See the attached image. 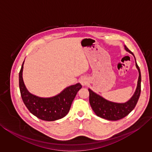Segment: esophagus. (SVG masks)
Wrapping results in <instances>:
<instances>
[{
    "label": "esophagus",
    "instance_id": "1",
    "mask_svg": "<svg viewBox=\"0 0 152 152\" xmlns=\"http://www.w3.org/2000/svg\"><path fill=\"white\" fill-rule=\"evenodd\" d=\"M80 82H81V84H82V86H84V85H86V84L87 81L86 80H84V79H82L81 80H80Z\"/></svg>",
    "mask_w": 152,
    "mask_h": 152
}]
</instances>
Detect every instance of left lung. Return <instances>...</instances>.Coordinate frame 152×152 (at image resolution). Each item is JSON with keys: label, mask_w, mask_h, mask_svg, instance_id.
Listing matches in <instances>:
<instances>
[{"label": "left lung", "mask_w": 152, "mask_h": 152, "mask_svg": "<svg viewBox=\"0 0 152 152\" xmlns=\"http://www.w3.org/2000/svg\"><path fill=\"white\" fill-rule=\"evenodd\" d=\"M125 49L133 55V53L126 46H125ZM136 67L139 71L137 89L132 99L129 101L126 102L125 103H116V102L107 101L102 96L94 93L91 89H88L90 104L93 111L97 116L109 121H117L124 118L133 110L137 103L141 94V77L140 69L137 63H136Z\"/></svg>", "instance_id": "obj_1"}]
</instances>
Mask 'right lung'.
<instances>
[{
    "label": "right lung",
    "mask_w": 152,
    "mask_h": 152,
    "mask_svg": "<svg viewBox=\"0 0 152 152\" xmlns=\"http://www.w3.org/2000/svg\"><path fill=\"white\" fill-rule=\"evenodd\" d=\"M23 62L19 72V89L21 98L28 110L39 119L53 121L61 119L68 114L77 92L82 88L80 83L68 87L57 96L41 98L35 96L27 91L23 80Z\"/></svg>",
    "instance_id": "add662e5"
}]
</instances>
